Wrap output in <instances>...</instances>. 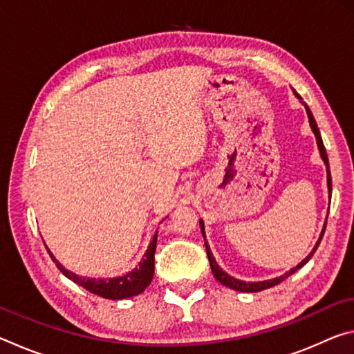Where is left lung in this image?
Returning a JSON list of instances; mask_svg holds the SVG:
<instances>
[{
    "label": "left lung",
    "mask_w": 354,
    "mask_h": 354,
    "mask_svg": "<svg viewBox=\"0 0 354 354\" xmlns=\"http://www.w3.org/2000/svg\"><path fill=\"white\" fill-rule=\"evenodd\" d=\"M295 95H297V98L301 100V97H299V95H298L297 92H295ZM301 103L304 104V107H306V112H308V117H309L310 129L314 131L315 139H317V145H319V149H320V156H322L323 162H325V165H326V173H328V190H329V195H331V173H329V162H328V154H326V149H325V145H323V140H322L320 131H319V128H317V123H315V120H314L313 112H310V109H309V107L306 106V103H304L303 100H301ZM200 226H201L203 237H205L206 253H207L209 263H211V270H212V273H214V278L217 279L218 283L223 284V286L230 287V289H234V290H239V292H248V293H251V292H261V290H263V289H268V287L277 286V284H279V283H281V281H284L286 278H289L290 274L295 273V272L298 270V268H301V267L304 266V263H306V262L310 259V257H313V254L315 253V250L319 248V245H320V242H322V237H323V234H325L326 223H325V226H323L322 234H320V237H319V241H317L314 250L310 251V253L308 254L306 259H303L301 262L298 263L297 267L290 268V270L287 272V273H284L283 277H278V278H273V279H267V281H257V283H247V281H241V279H237V278H232V277H230V274H227L226 272L221 270L218 263L215 262V257L212 256V253H211V248H209V245H207V242H206V236H205V223H203V220H200Z\"/></svg>",
    "instance_id": "1"
}]
</instances>
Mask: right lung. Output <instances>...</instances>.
<instances>
[{
  "mask_svg": "<svg viewBox=\"0 0 354 354\" xmlns=\"http://www.w3.org/2000/svg\"><path fill=\"white\" fill-rule=\"evenodd\" d=\"M156 242H158V232L153 236V241L149 242L147 253L143 254L142 261L139 262L134 270L124 273L123 277L117 278H106V279H97V278H82L77 277L73 272L67 270V268L62 267L56 257L50 253L53 262H56V267L61 270L65 277L73 281V283L82 286L84 289L95 293V295H100L107 299H124L131 298L142 293L147 287L151 284L153 274H154V253H156Z\"/></svg>",
  "mask_w": 354,
  "mask_h": 354,
  "instance_id": "add662e5",
  "label": "right lung"
}]
</instances>
